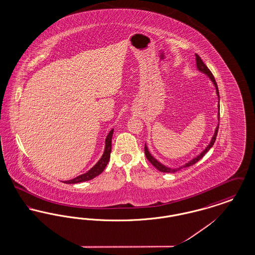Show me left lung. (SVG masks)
<instances>
[{"label": "left lung", "mask_w": 255, "mask_h": 255, "mask_svg": "<svg viewBox=\"0 0 255 255\" xmlns=\"http://www.w3.org/2000/svg\"><path fill=\"white\" fill-rule=\"evenodd\" d=\"M196 55V65H197V69H198V71L199 72H201V73H205L206 75L208 76V78L211 80V82L213 83V85L215 86V89H216V94H217V96H218V121L220 120V96H219V90H218V86H217V83H216V81H215V78H214V76H213V74L212 73L209 71V69L206 67V65H205V63L203 62V60L201 59V57L196 53L195 54ZM218 129H219V122L218 125H217V127H216V129H215V132H214V134H213V136L211 137V140H210V142H209V144L206 146V149L200 154V155H198L196 158H193L190 161H188L187 163H185V164H183L182 166H180V167H178V168H170V167H167V166H165V165H163L161 162H159L158 159H156V158H154L151 154H150V152H149V150H148V148H147V146L144 147V152H145V156L147 159L158 170V171H160V172H164V173H174V172H176V171H178V170L182 169L183 167H188V166H191V165H193L195 164L196 162H198L201 158H203L205 155H206V153H207V151L213 146L214 144V142H215V140H216V136H217V133H218Z\"/></svg>", "instance_id": "obj_1"}]
</instances>
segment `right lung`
<instances>
[{"mask_svg": "<svg viewBox=\"0 0 255 255\" xmlns=\"http://www.w3.org/2000/svg\"><path fill=\"white\" fill-rule=\"evenodd\" d=\"M114 133V129H112L110 131L108 135L106 136L105 139V149L103 152L102 157L96 163V165H94L91 169L88 172H86L82 175H79L78 177L74 178L73 180L70 181H65V183H78V182H87L90 181L94 178H96L99 174H101L103 172V170L105 169V167L107 166L108 162L110 160V154L112 151V136Z\"/></svg>", "mask_w": 255, "mask_h": 255, "instance_id": "obj_1", "label": "right lung"}]
</instances>
